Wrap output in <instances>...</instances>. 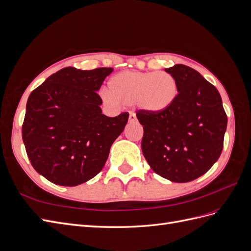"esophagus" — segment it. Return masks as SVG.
Wrapping results in <instances>:
<instances>
[{"mask_svg":"<svg viewBox=\"0 0 251 251\" xmlns=\"http://www.w3.org/2000/svg\"><path fill=\"white\" fill-rule=\"evenodd\" d=\"M135 121H137V117H136L135 113L131 112L130 116H128V123H135Z\"/></svg>","mask_w":251,"mask_h":251,"instance_id":"esophagus-1","label":"esophagus"}]
</instances>
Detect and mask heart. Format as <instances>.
<instances>
[{
  "label": "heart",
  "mask_w": 251,
  "mask_h": 251,
  "mask_svg": "<svg viewBox=\"0 0 251 251\" xmlns=\"http://www.w3.org/2000/svg\"><path fill=\"white\" fill-rule=\"evenodd\" d=\"M109 93L101 98L110 105H132L144 113L156 115L169 110L178 96V85L173 75L166 72L121 71L108 81Z\"/></svg>",
  "instance_id": "b5f03b06"
}]
</instances>
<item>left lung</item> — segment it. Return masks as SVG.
Masks as SVG:
<instances>
[{"instance_id": "8db88e82", "label": "left lung", "mask_w": 251, "mask_h": 251, "mask_svg": "<svg viewBox=\"0 0 251 251\" xmlns=\"http://www.w3.org/2000/svg\"><path fill=\"white\" fill-rule=\"evenodd\" d=\"M178 85L172 107L156 115L139 111L141 149L156 174L184 183L206 173L222 153L227 116L215 86L193 68L177 64L164 69Z\"/></svg>"}]
</instances>
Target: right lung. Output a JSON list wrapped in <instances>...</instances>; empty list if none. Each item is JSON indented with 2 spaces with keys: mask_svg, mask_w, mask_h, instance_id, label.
Listing matches in <instances>:
<instances>
[{
  "mask_svg": "<svg viewBox=\"0 0 251 251\" xmlns=\"http://www.w3.org/2000/svg\"><path fill=\"white\" fill-rule=\"evenodd\" d=\"M113 68L66 67L29 95L22 137L34 170L50 182L76 186L100 173L128 113L102 114L96 92Z\"/></svg>",
  "mask_w": 251,
  "mask_h": 251,
  "instance_id": "1",
  "label": "right lung"
}]
</instances>
